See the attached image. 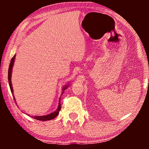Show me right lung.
I'll list each match as a JSON object with an SVG mask.
<instances>
[{"label":"right lung","mask_w":149,"mask_h":149,"mask_svg":"<svg viewBox=\"0 0 149 149\" xmlns=\"http://www.w3.org/2000/svg\"><path fill=\"white\" fill-rule=\"evenodd\" d=\"M15 55L11 59V62H10V64H9V71H8V80H9V87H10V89H11V93H13V87H12V83H11V72H12V68H13V64H14V61H15ZM67 87H68V85H66V86H64V87H63L62 91H64V90H65V89H66ZM63 93H64V91H62V95L63 94ZM13 98H14V100H15V97H13ZM60 109H61V104H60V100H59L58 108L57 109L56 111L53 112L52 113L49 114V115H47L33 116L32 117H33L34 119H36V120H39V121H48V120L54 119L55 117L58 116V115L59 114V112H60Z\"/></svg>","instance_id":"1"}]
</instances>
